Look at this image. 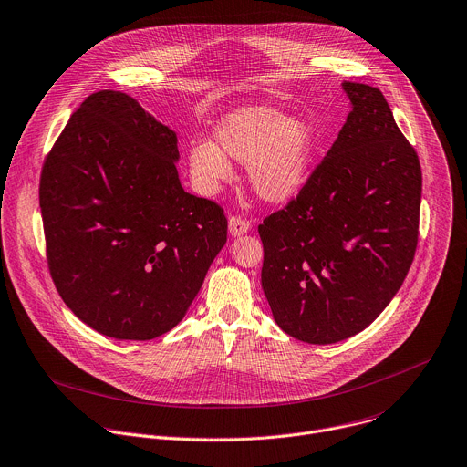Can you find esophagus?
<instances>
[{"mask_svg": "<svg viewBox=\"0 0 467 467\" xmlns=\"http://www.w3.org/2000/svg\"><path fill=\"white\" fill-rule=\"evenodd\" d=\"M251 229V222L240 214H233L229 218V231L233 236H240V234H245L247 231Z\"/></svg>", "mask_w": 467, "mask_h": 467, "instance_id": "1", "label": "esophagus"}]
</instances>
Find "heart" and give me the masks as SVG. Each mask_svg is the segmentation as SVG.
<instances>
[{"instance_id":"b5f03b06","label":"heart","mask_w":467,"mask_h":467,"mask_svg":"<svg viewBox=\"0 0 467 467\" xmlns=\"http://www.w3.org/2000/svg\"><path fill=\"white\" fill-rule=\"evenodd\" d=\"M216 135L227 155L251 165V183L264 200L285 202L300 191L316 144L309 120H289L271 108H249L229 115ZM223 152L213 142L191 148V172L202 187L214 189L229 180L231 165Z\"/></svg>"}]
</instances>
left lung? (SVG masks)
Segmentation results:
<instances>
[{"mask_svg":"<svg viewBox=\"0 0 467 467\" xmlns=\"http://www.w3.org/2000/svg\"><path fill=\"white\" fill-rule=\"evenodd\" d=\"M352 111L296 198L269 214L262 287L291 337L330 345L365 330L414 260L421 169L378 88L343 82Z\"/></svg>","mask_w":467,"mask_h":467,"instance_id":"obj_1","label":"left lung"}]
</instances>
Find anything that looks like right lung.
Wrapping results in <instances>:
<instances>
[{"mask_svg": "<svg viewBox=\"0 0 467 467\" xmlns=\"http://www.w3.org/2000/svg\"><path fill=\"white\" fill-rule=\"evenodd\" d=\"M176 133L122 93H91L42 167L47 265L71 312L148 341L187 314L227 242L223 209L183 191Z\"/></svg>", "mask_w": 467, "mask_h": 467, "instance_id": "add662e5", "label": "right lung"}]
</instances>
